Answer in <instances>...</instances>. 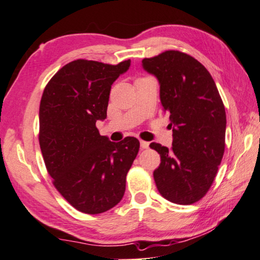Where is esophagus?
<instances>
[{"label":"esophagus","mask_w":260,"mask_h":260,"mask_svg":"<svg viewBox=\"0 0 260 260\" xmlns=\"http://www.w3.org/2000/svg\"><path fill=\"white\" fill-rule=\"evenodd\" d=\"M140 146H141L142 149H147V148L149 147V142L143 141V140H140Z\"/></svg>","instance_id":"1"}]
</instances>
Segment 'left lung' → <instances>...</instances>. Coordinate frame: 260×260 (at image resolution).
<instances>
[{
    "instance_id": "8db88e82",
    "label": "left lung",
    "mask_w": 260,
    "mask_h": 260,
    "mask_svg": "<svg viewBox=\"0 0 260 260\" xmlns=\"http://www.w3.org/2000/svg\"><path fill=\"white\" fill-rule=\"evenodd\" d=\"M159 82L163 108L170 113L172 147L150 143L160 156L154 179L163 198L192 205L209 191L225 146V110L209 72L194 57L166 51L142 60Z\"/></svg>"
}]
</instances>
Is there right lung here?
<instances>
[{"label":"right lung","instance_id":"add662e5","mask_svg":"<svg viewBox=\"0 0 260 260\" xmlns=\"http://www.w3.org/2000/svg\"><path fill=\"white\" fill-rule=\"evenodd\" d=\"M131 60L118 64L78 59L63 66L44 89L39 145L53 185L77 211L101 214L120 203L140 142H111L100 134L111 85Z\"/></svg>","mask_w":260,"mask_h":260}]
</instances>
